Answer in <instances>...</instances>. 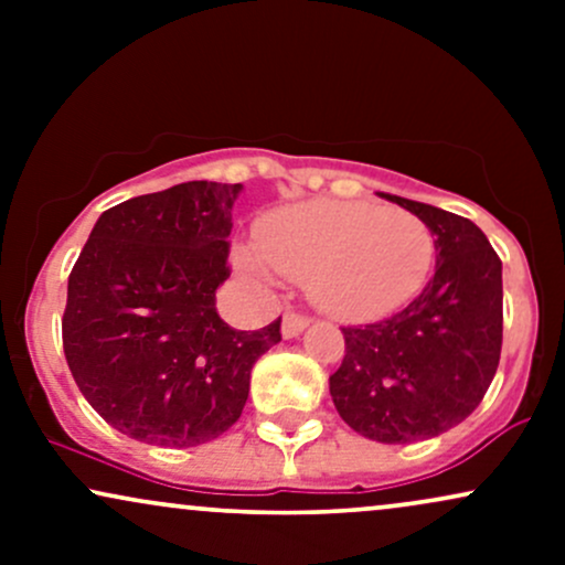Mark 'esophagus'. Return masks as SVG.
I'll list each match as a JSON object with an SVG mask.
<instances>
[{
	"label": "esophagus",
	"instance_id": "esophagus-1",
	"mask_svg": "<svg viewBox=\"0 0 565 565\" xmlns=\"http://www.w3.org/2000/svg\"><path fill=\"white\" fill-rule=\"evenodd\" d=\"M308 323H310L308 316H300V313H295V310H287V313H284V321H281V334L289 340V337L300 334Z\"/></svg>",
	"mask_w": 565,
	"mask_h": 565
}]
</instances>
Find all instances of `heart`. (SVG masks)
Segmentation results:
<instances>
[{"instance_id":"1","label":"heart","mask_w":565,"mask_h":565,"mask_svg":"<svg viewBox=\"0 0 565 565\" xmlns=\"http://www.w3.org/2000/svg\"><path fill=\"white\" fill-rule=\"evenodd\" d=\"M436 263V238L417 215L364 201L316 199L270 212L257 246L236 265L257 281H310V295L340 319H377L417 297Z\"/></svg>"}]
</instances>
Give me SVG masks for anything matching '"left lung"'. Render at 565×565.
<instances>
[{
  "instance_id": "left-lung-1",
  "label": "left lung",
  "mask_w": 565,
  "mask_h": 565,
  "mask_svg": "<svg viewBox=\"0 0 565 565\" xmlns=\"http://www.w3.org/2000/svg\"><path fill=\"white\" fill-rule=\"evenodd\" d=\"M436 236V274L404 310L342 327L345 355L329 377L340 417L380 444H417L468 419L502 353V260L454 212L385 196Z\"/></svg>"
}]
</instances>
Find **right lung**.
I'll return each mask as SVG.
<instances>
[{"label":"right lung","instance_id":"1","mask_svg":"<svg viewBox=\"0 0 565 565\" xmlns=\"http://www.w3.org/2000/svg\"><path fill=\"white\" fill-rule=\"evenodd\" d=\"M242 183L191 180L111 206L68 276L63 353L89 406L125 436L199 446L242 417L281 316L238 332L217 316Z\"/></svg>","mask_w":565,"mask_h":565}]
</instances>
